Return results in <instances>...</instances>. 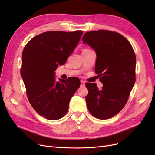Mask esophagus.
Listing matches in <instances>:
<instances>
[{"instance_id":"esophagus-1","label":"esophagus","mask_w":155,"mask_h":155,"mask_svg":"<svg viewBox=\"0 0 155 155\" xmlns=\"http://www.w3.org/2000/svg\"><path fill=\"white\" fill-rule=\"evenodd\" d=\"M80 83H81V87H85V82L81 80L80 81Z\"/></svg>"}]
</instances>
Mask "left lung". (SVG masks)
I'll return each mask as SVG.
<instances>
[{
  "label": "left lung",
  "instance_id": "left-lung-1",
  "mask_svg": "<svg viewBox=\"0 0 155 155\" xmlns=\"http://www.w3.org/2000/svg\"><path fill=\"white\" fill-rule=\"evenodd\" d=\"M82 41L96 51L95 72L104 85L100 90L96 83H85L87 108L96 118H110L124 107L135 83L134 51L128 40L117 32L88 31Z\"/></svg>",
  "mask_w": 155,
  "mask_h": 155
}]
</instances>
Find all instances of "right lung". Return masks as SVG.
Wrapping results in <instances>:
<instances>
[{"mask_svg": "<svg viewBox=\"0 0 155 155\" xmlns=\"http://www.w3.org/2000/svg\"><path fill=\"white\" fill-rule=\"evenodd\" d=\"M82 31H50L32 38L23 50L21 77L31 105L42 116L59 120L68 110L69 102L80 86L79 78H59L55 71L72 54Z\"/></svg>", "mask_w": 155, "mask_h": 155, "instance_id": "add662e5", "label": "right lung"}]
</instances>
